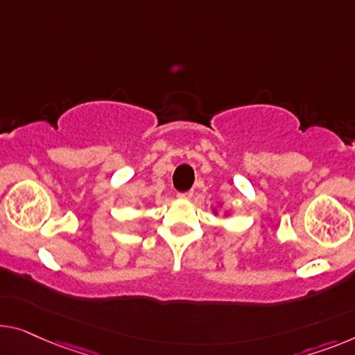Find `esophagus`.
Returning <instances> with one entry per match:
<instances>
[{
	"label": "esophagus",
	"instance_id": "1",
	"mask_svg": "<svg viewBox=\"0 0 355 355\" xmlns=\"http://www.w3.org/2000/svg\"><path fill=\"white\" fill-rule=\"evenodd\" d=\"M177 198H178V199H182V200H188V199H191V198H193V191H188V193H178V194H177Z\"/></svg>",
	"mask_w": 355,
	"mask_h": 355
}]
</instances>
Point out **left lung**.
I'll return each instance as SVG.
<instances>
[{"mask_svg":"<svg viewBox=\"0 0 355 355\" xmlns=\"http://www.w3.org/2000/svg\"><path fill=\"white\" fill-rule=\"evenodd\" d=\"M220 207H221V204H220ZM211 211H214V215L215 216H218V210H216V209H211ZM230 215V211L228 210H225V215L223 216H228Z\"/></svg>","mask_w":355,"mask_h":355,"instance_id":"1","label":"left lung"}]
</instances>
